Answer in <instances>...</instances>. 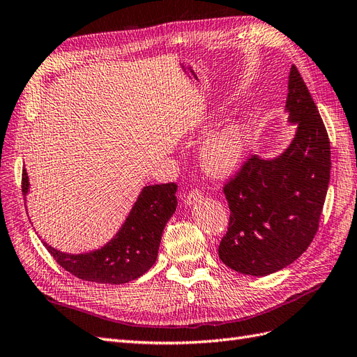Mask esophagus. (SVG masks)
Masks as SVG:
<instances>
[{
  "instance_id": "1",
  "label": "esophagus",
  "mask_w": 357,
  "mask_h": 357,
  "mask_svg": "<svg viewBox=\"0 0 357 357\" xmlns=\"http://www.w3.org/2000/svg\"><path fill=\"white\" fill-rule=\"evenodd\" d=\"M202 198H203L202 192H199L198 189H194V190H190V192L181 195V202H183L186 206H192L198 202H202Z\"/></svg>"
}]
</instances>
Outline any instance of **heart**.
<instances>
[{"instance_id":"obj_1","label":"heart","mask_w":357,"mask_h":357,"mask_svg":"<svg viewBox=\"0 0 357 357\" xmlns=\"http://www.w3.org/2000/svg\"><path fill=\"white\" fill-rule=\"evenodd\" d=\"M248 128L242 119L216 130L199 149V163L211 177L227 176L238 168L247 149Z\"/></svg>"}]
</instances>
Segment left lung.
<instances>
[{"label":"left lung","instance_id":"obj_1","mask_svg":"<svg viewBox=\"0 0 357 357\" xmlns=\"http://www.w3.org/2000/svg\"><path fill=\"white\" fill-rule=\"evenodd\" d=\"M291 144L273 159L250 158L224 186L229 230L218 255L233 271L262 277L307 250L318 231L330 181V142L307 86L291 66L286 98Z\"/></svg>","mask_w":357,"mask_h":357}]
</instances>
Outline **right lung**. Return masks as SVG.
Instances as JSON below:
<instances>
[{
    "instance_id": "1",
    "label": "right lung",
    "mask_w": 357,
    "mask_h": 357,
    "mask_svg": "<svg viewBox=\"0 0 357 357\" xmlns=\"http://www.w3.org/2000/svg\"><path fill=\"white\" fill-rule=\"evenodd\" d=\"M29 190V174L24 169V198ZM176 192V183L145 186L115 236L89 253L69 255L42 242L56 262L78 279L102 284L136 280L155 264L163 229L177 207Z\"/></svg>"
}]
</instances>
